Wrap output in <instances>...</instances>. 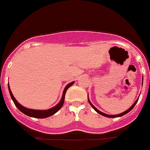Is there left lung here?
Wrapping results in <instances>:
<instances>
[{
    "mask_svg": "<svg viewBox=\"0 0 150 150\" xmlns=\"http://www.w3.org/2000/svg\"><path fill=\"white\" fill-rule=\"evenodd\" d=\"M137 101H138V99H137V100H136L135 102H134V104H133V105H132V107H131V108H129V109H128L127 110H126V111L123 112V113H122V114H117V115H109V114H104V113H103V112H101V111H100V110H98V109H97V108H95V107L94 106V105H92V104H91V103L90 101H89V100H88V102H89V104H90L91 105V107H92V108H94V110H96V111L98 112V114H101V115L104 116V117H121V116H124V115H125L126 114H127L128 112H129V111H130V110H131L132 109H133V108H134V106H135V105H136V104H137Z\"/></svg>",
    "mask_w": 150,
    "mask_h": 150,
    "instance_id": "obj_1",
    "label": "left lung"
}]
</instances>
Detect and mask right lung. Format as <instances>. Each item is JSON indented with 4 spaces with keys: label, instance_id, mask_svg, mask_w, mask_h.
Returning <instances> with one entry per match:
<instances>
[{
    "label": "right lung",
    "instance_id": "add662e5",
    "mask_svg": "<svg viewBox=\"0 0 150 150\" xmlns=\"http://www.w3.org/2000/svg\"><path fill=\"white\" fill-rule=\"evenodd\" d=\"M73 83H74V81H72V82H71V83H69V85L65 87V89H64L63 94H62V98L61 100H60V102L59 103V104H58L56 107H54V108H51V109H49V110H32V109H28V108H24V107H23L22 105L19 104V103L17 101V100L15 99V98L13 97V94H12V92H11V88H10V87L9 86H8V88H9V92H10L11 98H12V100H13V103H14V104L16 105V107H17V108H18L19 110H21L22 113H23V114H26V115L29 116V117H32L46 118V117H50V116H52V115H53L54 114H56L58 110L61 109V108L62 107V105H63V104H64V100H65V92H66V91H67V89L69 88V87H71V85H73Z\"/></svg>",
    "mask_w": 150,
    "mask_h": 150
}]
</instances>
